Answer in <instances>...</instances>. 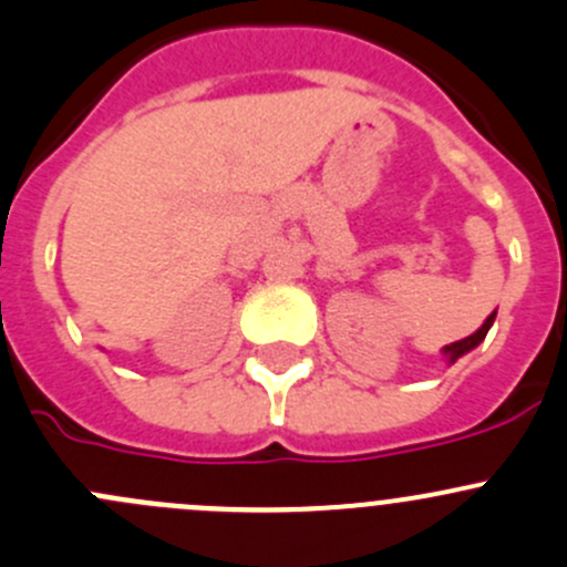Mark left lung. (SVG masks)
<instances>
[{"mask_svg": "<svg viewBox=\"0 0 567 567\" xmlns=\"http://www.w3.org/2000/svg\"><path fill=\"white\" fill-rule=\"evenodd\" d=\"M494 318H496V312H491V316L485 318V323L480 326V329L474 331V334H468V337H463V340H458V342H450V346H444V351H442L444 359H447L450 364H455L463 357V353H468V351H472V348H477L480 342L485 340V334H488L491 326H494Z\"/></svg>", "mask_w": 567, "mask_h": 567, "instance_id": "left-lung-1", "label": "left lung"}]
</instances>
